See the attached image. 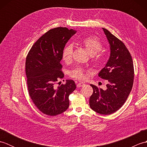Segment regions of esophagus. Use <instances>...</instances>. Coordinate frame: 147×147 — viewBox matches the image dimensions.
Segmentation results:
<instances>
[{
    "mask_svg": "<svg viewBox=\"0 0 147 147\" xmlns=\"http://www.w3.org/2000/svg\"><path fill=\"white\" fill-rule=\"evenodd\" d=\"M84 85H85V83H83V82H80V83H78L77 84V87H82V86H83Z\"/></svg>",
    "mask_w": 147,
    "mask_h": 147,
    "instance_id": "1",
    "label": "esophagus"
}]
</instances>
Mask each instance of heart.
Returning a JSON list of instances; mask_svg holds the SVG:
<instances>
[{"label":"heart","mask_w":147,"mask_h":147,"mask_svg":"<svg viewBox=\"0 0 147 147\" xmlns=\"http://www.w3.org/2000/svg\"><path fill=\"white\" fill-rule=\"evenodd\" d=\"M82 45L85 50L91 55L92 61L95 65L101 64L104 60V55L100 52L102 49L100 41L95 36H88L84 38L81 42ZM73 48L71 45L65 47L62 51V59L66 62L71 61L73 55ZM71 77L74 79L82 80L85 77V70L82 67H76L69 72Z\"/></svg>","instance_id":"1"}]
</instances>
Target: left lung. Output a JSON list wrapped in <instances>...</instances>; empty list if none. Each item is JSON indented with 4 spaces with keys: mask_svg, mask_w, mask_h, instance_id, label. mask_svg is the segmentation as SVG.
Masks as SVG:
<instances>
[{
    "mask_svg": "<svg viewBox=\"0 0 147 147\" xmlns=\"http://www.w3.org/2000/svg\"><path fill=\"white\" fill-rule=\"evenodd\" d=\"M110 45L111 54L98 76L107 80V89L104 90L90 85L93 92L90 98V107L98 114L114 113L125 103L132 89L134 80L133 59L124 43L103 28Z\"/></svg>",
    "mask_w": 147,
    "mask_h": 147,
    "instance_id": "obj_1",
    "label": "left lung"
}]
</instances>
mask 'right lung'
<instances>
[{"mask_svg":"<svg viewBox=\"0 0 147 147\" xmlns=\"http://www.w3.org/2000/svg\"><path fill=\"white\" fill-rule=\"evenodd\" d=\"M76 30L58 27L51 29L34 43L26 59L25 71L29 95L42 113L51 116L62 114L69 105V96L76 89L73 80L55 86L64 77L62 51Z\"/></svg>","mask_w":147,"mask_h":147,"instance_id":"obj_1","label":"right lung"}]
</instances>
